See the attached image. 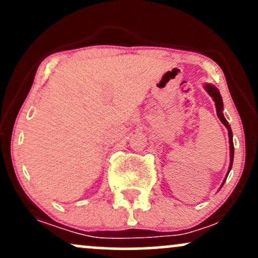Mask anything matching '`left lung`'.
Returning <instances> with one entry per match:
<instances>
[{
    "mask_svg": "<svg viewBox=\"0 0 258 258\" xmlns=\"http://www.w3.org/2000/svg\"><path fill=\"white\" fill-rule=\"evenodd\" d=\"M205 88H206L207 93H209L210 96L212 97V99L215 100L216 109H217L218 119H220L222 121V123H223V125L228 128V135H229V144H230V167H229V171H230V168H232V165H233V159H234V146H233L232 130H230V125L228 123L226 117H224L223 114H222V109H223V102H222V97L220 94V91L217 90V87H215V86H212V85H206ZM224 180H226V179H224Z\"/></svg>",
    "mask_w": 258,
    "mask_h": 258,
    "instance_id": "8db88e82",
    "label": "left lung"
}]
</instances>
